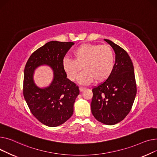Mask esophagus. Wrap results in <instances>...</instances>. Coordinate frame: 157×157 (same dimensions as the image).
I'll use <instances>...</instances> for the list:
<instances>
[{"mask_svg":"<svg viewBox=\"0 0 157 157\" xmlns=\"http://www.w3.org/2000/svg\"><path fill=\"white\" fill-rule=\"evenodd\" d=\"M86 89V87H79V90H80V92H83L84 90H85Z\"/></svg>","mask_w":157,"mask_h":157,"instance_id":"esophagus-1","label":"esophagus"}]
</instances>
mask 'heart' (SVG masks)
I'll return each mask as SVG.
<instances>
[{"label":"heart","instance_id":"obj_1","mask_svg":"<svg viewBox=\"0 0 157 157\" xmlns=\"http://www.w3.org/2000/svg\"><path fill=\"white\" fill-rule=\"evenodd\" d=\"M73 59L64 58L63 69L67 77L71 81L78 77V82L87 85L94 79L96 82L106 80L113 70L115 55L112 49L108 45L84 44L73 52Z\"/></svg>","mask_w":157,"mask_h":157}]
</instances>
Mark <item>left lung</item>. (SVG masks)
Returning a JSON list of instances; mask_svg holds the SVG:
<instances>
[{"instance_id": "8db88e82", "label": "left lung", "mask_w": 157, "mask_h": 157, "mask_svg": "<svg viewBox=\"0 0 157 157\" xmlns=\"http://www.w3.org/2000/svg\"><path fill=\"white\" fill-rule=\"evenodd\" d=\"M115 53L113 70L104 82L93 89L91 112L99 122L115 125L130 112L137 89L133 64L127 52L112 41L105 39Z\"/></svg>"}]
</instances>
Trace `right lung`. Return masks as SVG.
<instances>
[{
    "label": "right lung",
    "instance_id": "right-lung-1",
    "mask_svg": "<svg viewBox=\"0 0 157 157\" xmlns=\"http://www.w3.org/2000/svg\"><path fill=\"white\" fill-rule=\"evenodd\" d=\"M74 44L71 42L51 41L32 54L24 70L23 96L33 115L49 127L59 126L72 116L73 105L79 88L67 78L62 63L67 52ZM48 65L53 70L49 86L40 88L33 80L34 70Z\"/></svg>",
    "mask_w": 157,
    "mask_h": 157
}]
</instances>
